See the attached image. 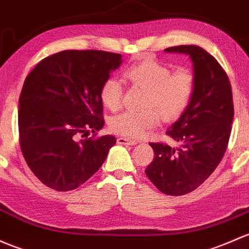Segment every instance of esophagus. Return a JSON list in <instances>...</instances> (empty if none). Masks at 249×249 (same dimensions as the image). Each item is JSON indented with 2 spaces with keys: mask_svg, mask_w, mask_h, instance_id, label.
Here are the masks:
<instances>
[{
  "mask_svg": "<svg viewBox=\"0 0 249 249\" xmlns=\"http://www.w3.org/2000/svg\"><path fill=\"white\" fill-rule=\"evenodd\" d=\"M117 143H118V144H124V145H133V144H136L135 141L129 140V138H126V137H118L117 138Z\"/></svg>",
  "mask_w": 249,
  "mask_h": 249,
  "instance_id": "obj_1",
  "label": "esophagus"
}]
</instances>
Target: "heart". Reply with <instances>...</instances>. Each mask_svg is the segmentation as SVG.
I'll list each match as a JSON object with an SVG mask.
<instances>
[{
    "mask_svg": "<svg viewBox=\"0 0 249 249\" xmlns=\"http://www.w3.org/2000/svg\"><path fill=\"white\" fill-rule=\"evenodd\" d=\"M123 76L132 85L148 90L144 103L148 109L124 111L109 120L112 131L129 138L142 137L158 126L160 116L168 122L181 117L195 94L196 78L190 70L179 69L172 72L168 65L150 57L133 62L124 70ZM100 98L105 106L112 111L119 108L123 101L122 82L116 77L105 80Z\"/></svg>",
    "mask_w": 249,
    "mask_h": 249,
    "instance_id": "b5f03b06",
    "label": "heart"
}]
</instances>
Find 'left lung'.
Listing matches in <instances>:
<instances>
[{
    "instance_id": "8db88e82",
    "label": "left lung",
    "mask_w": 249,
    "mask_h": 249,
    "mask_svg": "<svg viewBox=\"0 0 249 249\" xmlns=\"http://www.w3.org/2000/svg\"><path fill=\"white\" fill-rule=\"evenodd\" d=\"M164 51L190 56L196 88L190 106L166 132L180 146L150 143L154 160L145 174L164 195L182 196L203 184L221 162L231 133L234 104L226 71L205 50L180 45Z\"/></svg>"
}]
</instances>
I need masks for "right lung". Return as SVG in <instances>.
Masks as SVG:
<instances>
[{"label":"right lung","instance_id":"right-lung-1","mask_svg":"<svg viewBox=\"0 0 249 249\" xmlns=\"http://www.w3.org/2000/svg\"><path fill=\"white\" fill-rule=\"evenodd\" d=\"M122 64V54L65 50L36 65L19 98L22 155L33 174L56 191H71L98 172L116 144L103 129L101 86ZM91 131L94 135L82 139Z\"/></svg>","mask_w":249,"mask_h":249}]
</instances>
